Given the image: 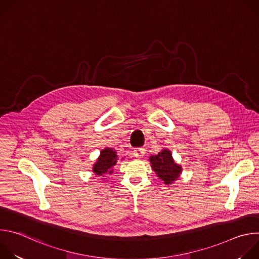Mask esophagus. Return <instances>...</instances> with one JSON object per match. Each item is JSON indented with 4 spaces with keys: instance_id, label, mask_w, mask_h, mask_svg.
<instances>
[{
    "instance_id": "34e87169",
    "label": "esophagus",
    "mask_w": 259,
    "mask_h": 259,
    "mask_svg": "<svg viewBox=\"0 0 259 259\" xmlns=\"http://www.w3.org/2000/svg\"><path fill=\"white\" fill-rule=\"evenodd\" d=\"M144 154H145L144 147H136V149H134V151H133V155L136 158H141L144 156Z\"/></svg>"
}]
</instances>
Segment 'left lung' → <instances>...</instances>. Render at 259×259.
<instances>
[{"instance_id": "8db88e82", "label": "left lung", "mask_w": 259, "mask_h": 259, "mask_svg": "<svg viewBox=\"0 0 259 259\" xmlns=\"http://www.w3.org/2000/svg\"><path fill=\"white\" fill-rule=\"evenodd\" d=\"M152 167L158 176L164 180L167 184L176 180L181 172V167L174 163L172 159V154L168 150H164L157 156H152L150 158Z\"/></svg>"}]
</instances>
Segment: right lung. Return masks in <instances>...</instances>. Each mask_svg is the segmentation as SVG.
Masks as SVG:
<instances>
[{
    "mask_svg": "<svg viewBox=\"0 0 259 259\" xmlns=\"http://www.w3.org/2000/svg\"><path fill=\"white\" fill-rule=\"evenodd\" d=\"M118 160L117 153L113 149H104L100 153V157L98 158L96 164L93 166V171L96 175L102 176L105 173H112V167L116 165Z\"/></svg>",
    "mask_w": 259,
    "mask_h": 259,
    "instance_id": "add662e5",
    "label": "right lung"
}]
</instances>
